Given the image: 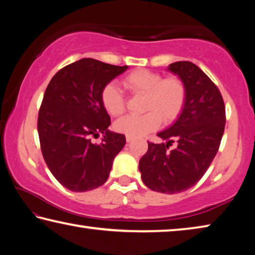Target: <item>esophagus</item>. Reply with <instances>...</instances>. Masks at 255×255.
I'll return each instance as SVG.
<instances>
[{
	"label": "esophagus",
	"instance_id": "esophagus-1",
	"mask_svg": "<svg viewBox=\"0 0 255 255\" xmlns=\"http://www.w3.org/2000/svg\"><path fill=\"white\" fill-rule=\"evenodd\" d=\"M126 139H127L128 143H130L131 140H133V137H131V136H126Z\"/></svg>",
	"mask_w": 255,
	"mask_h": 255
}]
</instances>
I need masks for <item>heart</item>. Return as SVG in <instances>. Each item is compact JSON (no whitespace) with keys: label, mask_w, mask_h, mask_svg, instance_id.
Wrapping results in <instances>:
<instances>
[{"label":"heart","mask_w":255,"mask_h":255,"mask_svg":"<svg viewBox=\"0 0 255 255\" xmlns=\"http://www.w3.org/2000/svg\"><path fill=\"white\" fill-rule=\"evenodd\" d=\"M124 88L132 96H143L140 116H126L115 124V129L126 136L139 137L154 131L161 125L171 124L179 117L187 101V85L178 75L163 77L161 73L139 68L124 77ZM101 103L112 117L126 110V101L114 83H108L101 91Z\"/></svg>","instance_id":"b5f03b06"}]
</instances>
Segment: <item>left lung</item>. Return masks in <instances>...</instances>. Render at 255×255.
<instances>
[{
    "label": "left lung",
    "mask_w": 255,
    "mask_h": 255,
    "mask_svg": "<svg viewBox=\"0 0 255 255\" xmlns=\"http://www.w3.org/2000/svg\"><path fill=\"white\" fill-rule=\"evenodd\" d=\"M169 71L184 81L187 101L178 120L157 133L167 143L148 141L138 167L146 187L173 195L193 187L208 170L221 145L226 114L221 91L195 64L176 62ZM174 140L176 148L170 150Z\"/></svg>",
    "instance_id": "left-lung-1"
}]
</instances>
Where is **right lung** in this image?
Masks as SVG:
<instances>
[{
	"mask_svg": "<svg viewBox=\"0 0 255 255\" xmlns=\"http://www.w3.org/2000/svg\"><path fill=\"white\" fill-rule=\"evenodd\" d=\"M128 66L82 58L63 67L50 80L38 114V135L45 162L58 182L71 191L100 187L112 162L126 144L123 133L110 131L111 120L101 91ZM105 136L100 144L92 138Z\"/></svg>",
	"mask_w": 255,
	"mask_h": 255,
	"instance_id": "right-lung-1",
	"label": "right lung"
}]
</instances>
